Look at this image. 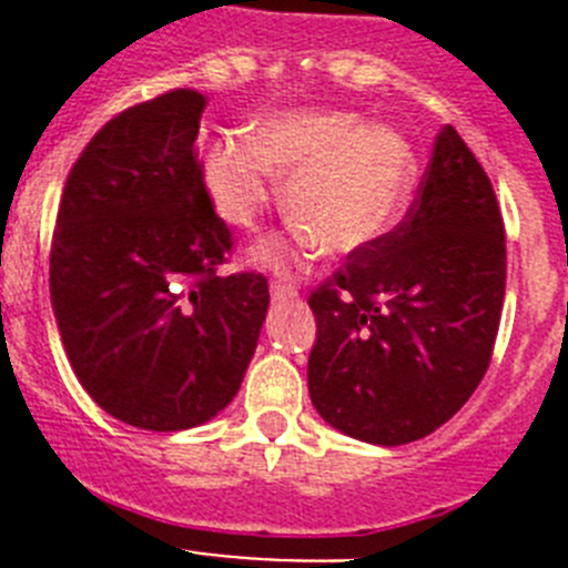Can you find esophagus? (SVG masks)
Wrapping results in <instances>:
<instances>
[{
    "mask_svg": "<svg viewBox=\"0 0 568 568\" xmlns=\"http://www.w3.org/2000/svg\"><path fill=\"white\" fill-rule=\"evenodd\" d=\"M270 293H273L275 301H290L298 295V287H293V284H284V281H273V284H270Z\"/></svg>",
    "mask_w": 568,
    "mask_h": 568,
    "instance_id": "1",
    "label": "esophagus"
}]
</instances>
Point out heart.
<instances>
[{
	"instance_id": "obj_1",
	"label": "heart",
	"mask_w": 568,
	"mask_h": 568,
	"mask_svg": "<svg viewBox=\"0 0 568 568\" xmlns=\"http://www.w3.org/2000/svg\"><path fill=\"white\" fill-rule=\"evenodd\" d=\"M287 179L284 235L253 250L261 267L290 270L329 250L355 255L393 233L413 202L418 155L398 130L341 110H293L250 124L204 153L202 182L215 213L253 230Z\"/></svg>"
}]
</instances>
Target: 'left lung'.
<instances>
[{
    "instance_id": "obj_1",
    "label": "left lung",
    "mask_w": 568,
    "mask_h": 568,
    "mask_svg": "<svg viewBox=\"0 0 568 568\" xmlns=\"http://www.w3.org/2000/svg\"><path fill=\"white\" fill-rule=\"evenodd\" d=\"M506 293V235L489 175L446 124L404 222L310 295L318 415L349 438H426L478 389Z\"/></svg>"
}]
</instances>
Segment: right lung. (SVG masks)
I'll list each match as a JSON object with an SVG mask.
<instances>
[{"instance_id":"add662e5","label":"right lung","mask_w":568,"mask_h":568,"mask_svg":"<svg viewBox=\"0 0 568 568\" xmlns=\"http://www.w3.org/2000/svg\"><path fill=\"white\" fill-rule=\"evenodd\" d=\"M204 97L170 90L88 142L64 184L50 304L79 384L150 433L215 418L270 307L258 273L215 275L233 241L195 153Z\"/></svg>"}]
</instances>
